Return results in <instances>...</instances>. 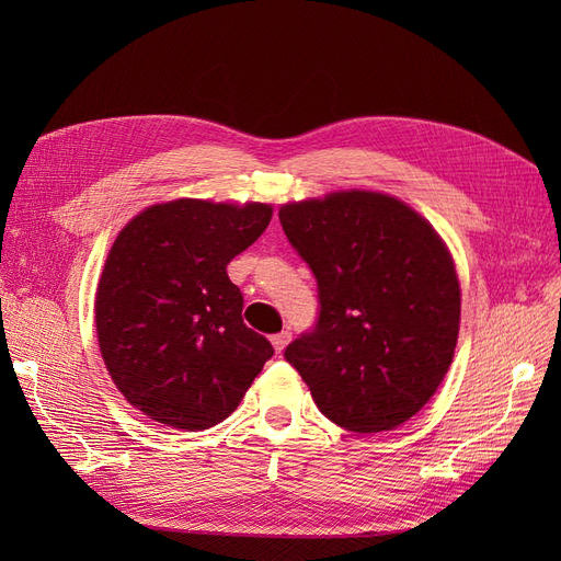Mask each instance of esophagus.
I'll return each instance as SVG.
<instances>
[{
	"instance_id": "esophagus-1",
	"label": "esophagus",
	"mask_w": 561,
	"mask_h": 561,
	"mask_svg": "<svg viewBox=\"0 0 561 561\" xmlns=\"http://www.w3.org/2000/svg\"><path fill=\"white\" fill-rule=\"evenodd\" d=\"M290 336H293V334H290L288 330H284V332H279V334H275V336L271 339V341H273V347H275L277 352H282V350L290 343Z\"/></svg>"
}]
</instances>
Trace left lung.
<instances>
[{"label": "left lung", "instance_id": "8db88e82", "mask_svg": "<svg viewBox=\"0 0 561 561\" xmlns=\"http://www.w3.org/2000/svg\"><path fill=\"white\" fill-rule=\"evenodd\" d=\"M279 222L320 302L286 362L339 427L402 425L453 364L461 293L448 248L411 206L370 191L284 204Z\"/></svg>", "mask_w": 561, "mask_h": 561}]
</instances>
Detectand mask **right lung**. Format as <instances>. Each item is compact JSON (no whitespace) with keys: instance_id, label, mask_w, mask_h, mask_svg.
<instances>
[{"instance_id":"add662e5","label":"right lung","mask_w":561,"mask_h":561,"mask_svg":"<svg viewBox=\"0 0 561 561\" xmlns=\"http://www.w3.org/2000/svg\"><path fill=\"white\" fill-rule=\"evenodd\" d=\"M271 218V204L172 199L117 233L98 286V339L113 385L147 419L209 430L273 357L227 277Z\"/></svg>"}]
</instances>
